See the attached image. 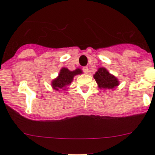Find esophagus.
I'll use <instances>...</instances> for the list:
<instances>
[{"label":"esophagus","instance_id":"34e87169","mask_svg":"<svg viewBox=\"0 0 155 155\" xmlns=\"http://www.w3.org/2000/svg\"><path fill=\"white\" fill-rule=\"evenodd\" d=\"M82 70H83V72L85 73H88V72H89V70H88V68H87V67H84L83 68H82Z\"/></svg>","mask_w":155,"mask_h":155}]
</instances>
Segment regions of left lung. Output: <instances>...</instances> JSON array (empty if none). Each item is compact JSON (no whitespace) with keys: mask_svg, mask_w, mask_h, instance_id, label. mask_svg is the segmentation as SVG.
Masks as SVG:
<instances>
[{"mask_svg":"<svg viewBox=\"0 0 155 155\" xmlns=\"http://www.w3.org/2000/svg\"><path fill=\"white\" fill-rule=\"evenodd\" d=\"M94 78L101 89L114 90L119 85V80L118 78L111 74L107 69L103 67L98 68L97 71L94 75Z\"/></svg>","mask_w":155,"mask_h":155,"instance_id":"8db88e82","label":"left lung"}]
</instances>
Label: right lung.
<instances>
[{"mask_svg": "<svg viewBox=\"0 0 155 155\" xmlns=\"http://www.w3.org/2000/svg\"><path fill=\"white\" fill-rule=\"evenodd\" d=\"M82 70L81 69L77 68L75 70H70L66 68H62L60 70L58 76L55 79H52L51 82V85L54 91H59L61 90H66L68 86L73 82V78L75 76L79 74H82Z\"/></svg>", "mask_w": 155, "mask_h": 155, "instance_id": "add662e5", "label": "right lung"}]
</instances>
